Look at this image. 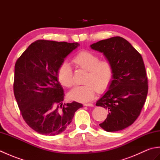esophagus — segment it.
Masks as SVG:
<instances>
[{
  "instance_id": "obj_1",
  "label": "esophagus",
  "mask_w": 160,
  "mask_h": 160,
  "mask_svg": "<svg viewBox=\"0 0 160 160\" xmlns=\"http://www.w3.org/2000/svg\"><path fill=\"white\" fill-rule=\"evenodd\" d=\"M83 105L84 107H93V104L92 103H84Z\"/></svg>"
}]
</instances>
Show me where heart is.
<instances>
[{
	"instance_id": "b5f03b06",
	"label": "heart",
	"mask_w": 160,
	"mask_h": 160,
	"mask_svg": "<svg viewBox=\"0 0 160 160\" xmlns=\"http://www.w3.org/2000/svg\"><path fill=\"white\" fill-rule=\"evenodd\" d=\"M75 66L87 71L83 86L74 87L69 93L71 100L78 102L92 100L96 92L106 91L113 81L114 69L108 60H100V57L89 51H82L72 58ZM57 76L62 85L69 88L73 84V74L70 65L63 62L58 69Z\"/></svg>"
}]
</instances>
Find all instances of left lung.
I'll list each match as a JSON object with an SVG mask.
<instances>
[{
    "label": "left lung",
    "mask_w": 160,
    "mask_h": 160,
    "mask_svg": "<svg viewBox=\"0 0 160 160\" xmlns=\"http://www.w3.org/2000/svg\"><path fill=\"white\" fill-rule=\"evenodd\" d=\"M91 48L103 53L114 69L108 90L96 103L108 112L99 125L108 132L123 130L136 120L147 99L148 79L143 59L131 43L120 36L100 40Z\"/></svg>",
    "instance_id": "left-lung-1"
}]
</instances>
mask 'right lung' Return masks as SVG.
<instances>
[{
	"label": "right lung",
	"mask_w": 160,
	"mask_h": 160,
	"mask_svg": "<svg viewBox=\"0 0 160 160\" xmlns=\"http://www.w3.org/2000/svg\"><path fill=\"white\" fill-rule=\"evenodd\" d=\"M78 42L39 40L32 43L15 64L13 93L24 120L46 135L63 132L82 104H63L64 91L57 76L64 58Z\"/></svg>",
	"instance_id": "right-lung-1"
}]
</instances>
